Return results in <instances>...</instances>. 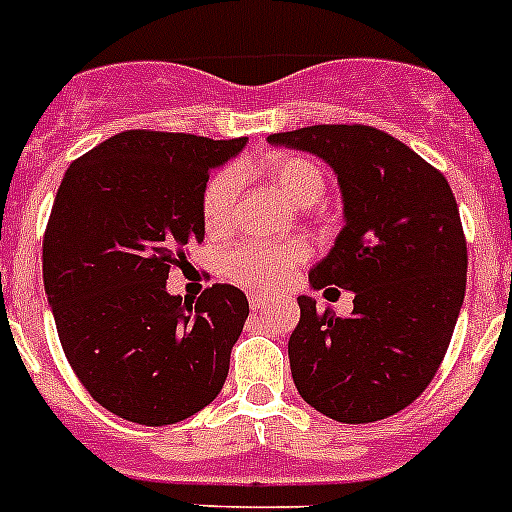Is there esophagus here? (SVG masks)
<instances>
[{"label": "esophagus", "mask_w": 512, "mask_h": 512, "mask_svg": "<svg viewBox=\"0 0 512 512\" xmlns=\"http://www.w3.org/2000/svg\"><path fill=\"white\" fill-rule=\"evenodd\" d=\"M268 304H270L268 296H250V306H252V311L265 309V306H268Z\"/></svg>", "instance_id": "esophagus-1"}]
</instances>
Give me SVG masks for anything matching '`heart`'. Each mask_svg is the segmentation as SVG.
Returning <instances> with one entry per match:
<instances>
[{
  "label": "heart",
  "mask_w": 512,
  "mask_h": 512,
  "mask_svg": "<svg viewBox=\"0 0 512 512\" xmlns=\"http://www.w3.org/2000/svg\"><path fill=\"white\" fill-rule=\"evenodd\" d=\"M260 172L286 195L296 208L317 206L324 198L327 180L317 164L304 157L278 154L260 164ZM239 198V175L234 170H221L208 180L203 190L201 213L203 224L211 234H224L234 221V208ZM306 260L301 244H239L231 247L221 260V270L231 283L250 291H278L291 278V273Z\"/></svg>",
  "instance_id": "obj_1"
}]
</instances>
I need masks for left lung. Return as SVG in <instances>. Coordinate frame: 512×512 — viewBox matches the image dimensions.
Instances as JSON below:
<instances>
[{
    "mask_svg": "<svg viewBox=\"0 0 512 512\" xmlns=\"http://www.w3.org/2000/svg\"><path fill=\"white\" fill-rule=\"evenodd\" d=\"M268 141L335 170L345 226L309 283L355 293L350 317L299 296L288 340L293 384L337 422L384 420L433 381L464 304L466 239L451 185L371 126H306Z\"/></svg>",
    "mask_w": 512,
    "mask_h": 512,
    "instance_id": "left-lung-1",
    "label": "left lung"
}]
</instances>
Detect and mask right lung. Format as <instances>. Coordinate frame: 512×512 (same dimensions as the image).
Masks as SVG:
<instances>
[{"label":"right lung","mask_w":512,"mask_h":512,"mask_svg":"<svg viewBox=\"0 0 512 512\" xmlns=\"http://www.w3.org/2000/svg\"><path fill=\"white\" fill-rule=\"evenodd\" d=\"M247 139L123 131L71 162L43 237V286L61 348L105 410L172 425L219 397L250 304L216 283L193 304L167 291L206 237L211 170Z\"/></svg>","instance_id":"1"}]
</instances>
